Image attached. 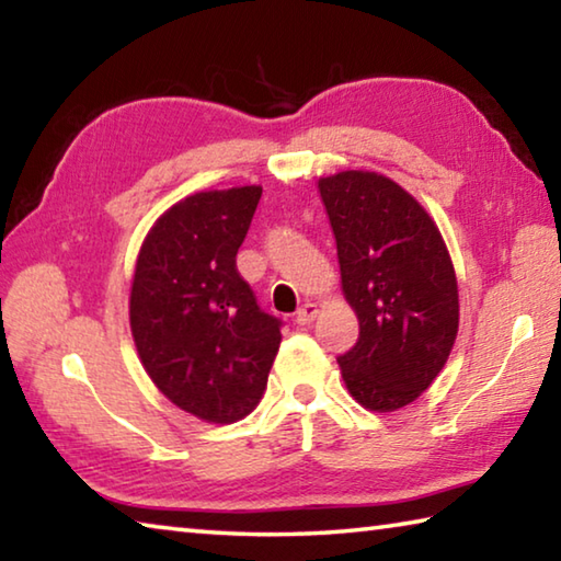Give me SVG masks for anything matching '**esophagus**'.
<instances>
[{
  "label": "esophagus",
  "mask_w": 561,
  "mask_h": 561,
  "mask_svg": "<svg viewBox=\"0 0 561 561\" xmlns=\"http://www.w3.org/2000/svg\"><path fill=\"white\" fill-rule=\"evenodd\" d=\"M317 314H319V307L314 301H307L304 304V307L297 311V317H294V321H297V324H301V327H307V324H311V321L317 319Z\"/></svg>",
  "instance_id": "1"
}]
</instances>
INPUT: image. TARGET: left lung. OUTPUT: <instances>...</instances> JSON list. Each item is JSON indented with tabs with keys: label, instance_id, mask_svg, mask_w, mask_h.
<instances>
[{
	"label": "left lung",
	"instance_id": "left-lung-1",
	"mask_svg": "<svg viewBox=\"0 0 561 561\" xmlns=\"http://www.w3.org/2000/svg\"><path fill=\"white\" fill-rule=\"evenodd\" d=\"M319 195L358 319L356 346L339 356L341 376L368 411H398L435 381L458 336L450 252L425 207L381 173L319 178Z\"/></svg>",
	"mask_w": 561,
	"mask_h": 561
}]
</instances>
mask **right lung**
I'll use <instances>...</instances> for the list:
<instances>
[{"label":"right lung","instance_id":"obj_1","mask_svg":"<svg viewBox=\"0 0 561 561\" xmlns=\"http://www.w3.org/2000/svg\"><path fill=\"white\" fill-rule=\"evenodd\" d=\"M260 185L205 190L158 217L130 284V334L140 364L180 411L234 423L262 401L282 321L257 307L237 250Z\"/></svg>","mask_w":561,"mask_h":561}]
</instances>
